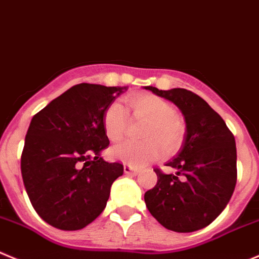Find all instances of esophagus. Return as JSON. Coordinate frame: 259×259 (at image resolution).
<instances>
[{
    "label": "esophagus",
    "instance_id": "1",
    "mask_svg": "<svg viewBox=\"0 0 259 259\" xmlns=\"http://www.w3.org/2000/svg\"><path fill=\"white\" fill-rule=\"evenodd\" d=\"M124 172L126 174V175H137L138 170L130 165H124Z\"/></svg>",
    "mask_w": 259,
    "mask_h": 259
}]
</instances>
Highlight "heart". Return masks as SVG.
Wrapping results in <instances>:
<instances>
[{
	"label": "heart",
	"instance_id": "obj_1",
	"mask_svg": "<svg viewBox=\"0 0 259 259\" xmlns=\"http://www.w3.org/2000/svg\"><path fill=\"white\" fill-rule=\"evenodd\" d=\"M135 118L146 120L142 130V142H122L110 149L113 159L134 167H143L162 154L174 153L181 147L187 135V124L176 115L172 105L154 94H141L126 100ZM103 130L111 141L124 137L127 127V112L124 106L113 102L106 108L102 118Z\"/></svg>",
	"mask_w": 259,
	"mask_h": 259
}]
</instances>
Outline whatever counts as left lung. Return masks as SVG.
I'll return each mask as SVG.
<instances>
[{
    "instance_id": "1",
    "label": "left lung",
    "mask_w": 259,
    "mask_h": 259,
    "mask_svg": "<svg viewBox=\"0 0 259 259\" xmlns=\"http://www.w3.org/2000/svg\"><path fill=\"white\" fill-rule=\"evenodd\" d=\"M146 89L175 103L187 122L184 146L166 165L178 172L154 168L157 184L144 194L146 206L168 230H200L219 217L235 189V138L221 116L198 94L183 88Z\"/></svg>"
}]
</instances>
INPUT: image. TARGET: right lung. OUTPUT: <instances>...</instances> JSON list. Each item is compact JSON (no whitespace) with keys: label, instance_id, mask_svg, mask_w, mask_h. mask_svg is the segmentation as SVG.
<instances>
[{"label":"right lung","instance_id":"right-lung-1","mask_svg":"<svg viewBox=\"0 0 259 259\" xmlns=\"http://www.w3.org/2000/svg\"><path fill=\"white\" fill-rule=\"evenodd\" d=\"M126 87L81 83L31 118L21 153V176L31 206L60 230H80L102 213L111 185L124 172L101 157L110 144L106 108Z\"/></svg>","mask_w":259,"mask_h":259}]
</instances>
